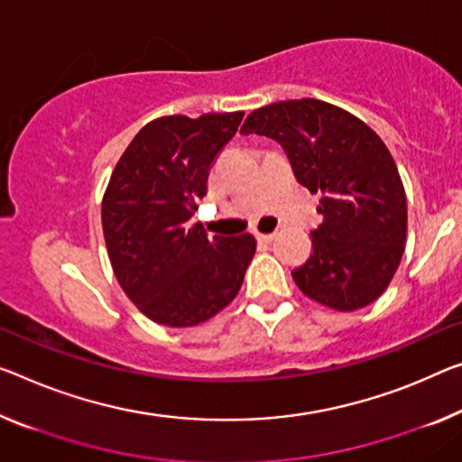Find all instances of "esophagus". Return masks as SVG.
Masks as SVG:
<instances>
[{
	"label": "esophagus",
	"instance_id": "esophagus-1",
	"mask_svg": "<svg viewBox=\"0 0 462 462\" xmlns=\"http://www.w3.org/2000/svg\"><path fill=\"white\" fill-rule=\"evenodd\" d=\"M255 237H258V241H262V244H271L274 239V233H255Z\"/></svg>",
	"mask_w": 462,
	"mask_h": 462
}]
</instances>
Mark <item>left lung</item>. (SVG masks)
<instances>
[{"instance_id": "obj_1", "label": "left lung", "mask_w": 462, "mask_h": 462, "mask_svg": "<svg viewBox=\"0 0 462 462\" xmlns=\"http://www.w3.org/2000/svg\"><path fill=\"white\" fill-rule=\"evenodd\" d=\"M241 134L279 142L311 194L322 191V225L293 281L310 300L338 311L384 293L407 241V198L393 154L370 125L318 98L255 109Z\"/></svg>"}]
</instances>
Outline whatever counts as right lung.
Here are the masks:
<instances>
[{"instance_id": "add662e5", "label": "right lung", "mask_w": 462, "mask_h": 462, "mask_svg": "<svg viewBox=\"0 0 462 462\" xmlns=\"http://www.w3.org/2000/svg\"><path fill=\"white\" fill-rule=\"evenodd\" d=\"M241 119L244 111L159 117L113 169L101 207L105 244L119 285L152 322L196 326L239 293L254 236L208 237L191 217Z\"/></svg>"}]
</instances>
